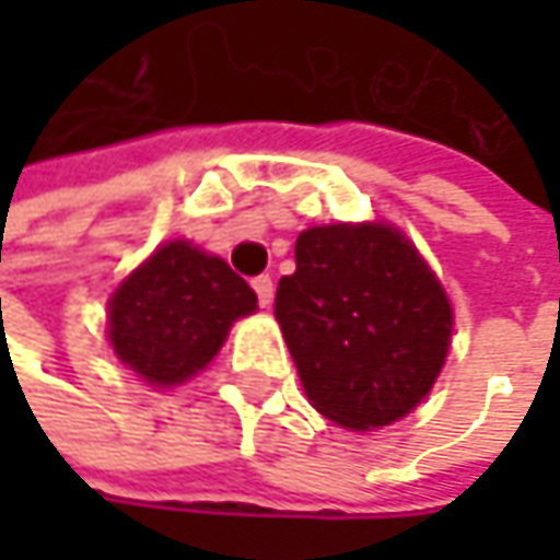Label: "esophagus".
Wrapping results in <instances>:
<instances>
[{
	"label": "esophagus",
	"mask_w": 560,
	"mask_h": 560,
	"mask_svg": "<svg viewBox=\"0 0 560 560\" xmlns=\"http://www.w3.org/2000/svg\"><path fill=\"white\" fill-rule=\"evenodd\" d=\"M252 290H255V295H258V305H261V308H268L270 299H273V280H270L268 273L255 277V280H252Z\"/></svg>",
	"instance_id": "34e87169"
}]
</instances>
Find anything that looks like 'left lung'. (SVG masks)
<instances>
[{
    "instance_id": "left-lung-1",
    "label": "left lung",
    "mask_w": 560,
    "mask_h": 560,
    "mask_svg": "<svg viewBox=\"0 0 560 560\" xmlns=\"http://www.w3.org/2000/svg\"><path fill=\"white\" fill-rule=\"evenodd\" d=\"M273 314L308 401L355 433L415 411L452 342V302L393 224L302 230Z\"/></svg>"
}]
</instances>
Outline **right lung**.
<instances>
[{"label":"right lung","instance_id":"obj_1","mask_svg":"<svg viewBox=\"0 0 560 560\" xmlns=\"http://www.w3.org/2000/svg\"><path fill=\"white\" fill-rule=\"evenodd\" d=\"M258 308L240 273L186 240L155 248L108 299L115 355L152 386H177L221 352L233 320Z\"/></svg>","mask_w":560,"mask_h":560}]
</instances>
